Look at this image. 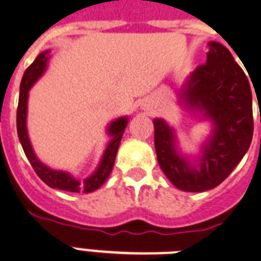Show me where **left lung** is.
I'll list each match as a JSON object with an SVG mask.
<instances>
[{
  "label": "left lung",
  "mask_w": 261,
  "mask_h": 261,
  "mask_svg": "<svg viewBox=\"0 0 261 261\" xmlns=\"http://www.w3.org/2000/svg\"><path fill=\"white\" fill-rule=\"evenodd\" d=\"M207 46L205 64L190 73L179 94L188 111L212 124L200 155H184L174 128L160 118L152 120L158 164L184 192H205L220 185L243 160L253 135L248 77L228 48L217 41H209Z\"/></svg>",
  "instance_id": "left-lung-1"
}]
</instances>
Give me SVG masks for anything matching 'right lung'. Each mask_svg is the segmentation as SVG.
Masks as SVG:
<instances>
[{"label":"right lung","instance_id":"obj_1","mask_svg":"<svg viewBox=\"0 0 261 261\" xmlns=\"http://www.w3.org/2000/svg\"><path fill=\"white\" fill-rule=\"evenodd\" d=\"M50 50H44L36 60L32 63L25 71L22 80L20 84V99H18V109H17V134L21 142V146L24 149L25 155L28 161L31 162L32 167L35 169L36 174L39 175L46 185L54 188V189L65 190V192L72 193H91L99 189L111 174L114 162L118 149H119L120 141L123 137L124 128L128 123L127 116H120L118 119L112 120L107 127V134L110 135V142L106 147L100 162L97 165L96 170L84 179H77L73 175L63 170H55L42 164L35 154V150L32 147V143L29 141L27 128V115H28V97H29V90L33 84L42 76L45 72L48 59H49Z\"/></svg>","mask_w":261,"mask_h":261}]
</instances>
